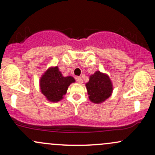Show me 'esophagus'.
Listing matches in <instances>:
<instances>
[{
    "label": "esophagus",
    "instance_id": "34e87169",
    "mask_svg": "<svg viewBox=\"0 0 155 155\" xmlns=\"http://www.w3.org/2000/svg\"><path fill=\"white\" fill-rule=\"evenodd\" d=\"M76 81H77L78 83L81 84V83L83 82V80H82V79H81V77H80V76H77V77L76 78Z\"/></svg>",
    "mask_w": 155,
    "mask_h": 155
}]
</instances>
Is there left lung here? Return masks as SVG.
<instances>
[{
	"label": "left lung",
	"instance_id": "left-lung-1",
	"mask_svg": "<svg viewBox=\"0 0 155 155\" xmlns=\"http://www.w3.org/2000/svg\"><path fill=\"white\" fill-rule=\"evenodd\" d=\"M86 87L89 98L95 104H101L106 101L111 96L113 90L109 77L100 71H96L90 76Z\"/></svg>",
	"mask_w": 155,
	"mask_h": 155
}]
</instances>
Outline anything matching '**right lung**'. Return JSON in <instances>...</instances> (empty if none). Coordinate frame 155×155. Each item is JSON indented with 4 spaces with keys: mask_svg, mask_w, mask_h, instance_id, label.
Returning <instances> with one entry per match:
<instances>
[{
    "mask_svg": "<svg viewBox=\"0 0 155 155\" xmlns=\"http://www.w3.org/2000/svg\"><path fill=\"white\" fill-rule=\"evenodd\" d=\"M74 81L72 76H63L58 67L50 68L41 78L40 87L48 101L58 102L62 100L69 85Z\"/></svg>",
    "mask_w": 155,
    "mask_h": 155,
    "instance_id": "obj_1",
    "label": "right lung"
}]
</instances>
